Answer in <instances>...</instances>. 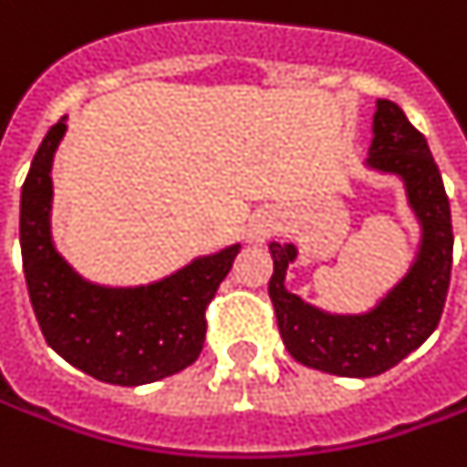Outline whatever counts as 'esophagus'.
I'll return each mask as SVG.
<instances>
[{
  "label": "esophagus",
  "mask_w": 467,
  "mask_h": 467,
  "mask_svg": "<svg viewBox=\"0 0 467 467\" xmlns=\"http://www.w3.org/2000/svg\"><path fill=\"white\" fill-rule=\"evenodd\" d=\"M270 230H273V220L257 217V220H253V224H250V240H263Z\"/></svg>",
  "instance_id": "34e87169"
}]
</instances>
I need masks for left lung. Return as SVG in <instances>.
I'll return each mask as SVG.
<instances>
[{
  "label": "left lung",
  "instance_id": "1",
  "mask_svg": "<svg viewBox=\"0 0 467 467\" xmlns=\"http://www.w3.org/2000/svg\"><path fill=\"white\" fill-rule=\"evenodd\" d=\"M367 164L402 177L410 207L422 224V243L410 273L371 311L336 316L303 303L285 290V270L298 250L270 244L273 278L267 293L283 344L296 361L338 377H377L422 347L438 328L450 288L452 220L445 184L425 136L392 100H377Z\"/></svg>",
  "mask_w": 467,
  "mask_h": 467
}]
</instances>
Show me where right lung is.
Segmentation results:
<instances>
[{"label": "right lung", "mask_w": 467, "mask_h": 467, "mask_svg": "<svg viewBox=\"0 0 467 467\" xmlns=\"http://www.w3.org/2000/svg\"><path fill=\"white\" fill-rule=\"evenodd\" d=\"M65 129L60 119L42 139L19 202L22 267L42 336L67 364L109 384L139 387L171 377L200 357L204 311L240 244L197 257L151 285L106 288L83 280L50 237V169Z\"/></svg>", "instance_id": "obj_1"}]
</instances>
